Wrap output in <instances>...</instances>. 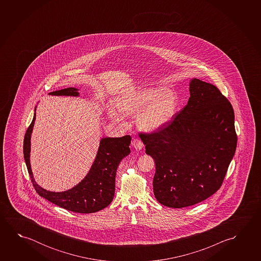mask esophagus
Returning a JSON list of instances; mask_svg holds the SVG:
<instances>
[{
    "label": "esophagus",
    "mask_w": 261,
    "mask_h": 261,
    "mask_svg": "<svg viewBox=\"0 0 261 261\" xmlns=\"http://www.w3.org/2000/svg\"><path fill=\"white\" fill-rule=\"evenodd\" d=\"M132 145L134 148H136L137 150H141L144 147V143L140 139L135 138L132 141Z\"/></svg>",
    "instance_id": "esophagus-1"
}]
</instances>
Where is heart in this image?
Returning a JSON list of instances; mask_svg holds the SVG:
<instances>
[{"label":"heart","mask_w":261,"mask_h":261,"mask_svg":"<svg viewBox=\"0 0 261 261\" xmlns=\"http://www.w3.org/2000/svg\"><path fill=\"white\" fill-rule=\"evenodd\" d=\"M116 105L123 116H136V123L140 128L154 130L175 116L178 101L170 90L153 87L123 94ZM109 115L115 123H124V117L114 110H110Z\"/></svg>","instance_id":"heart-1"}]
</instances>
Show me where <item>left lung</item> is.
Here are the masks:
<instances>
[{
	"label": "left lung",
	"mask_w": 261,
	"mask_h": 261,
	"mask_svg": "<svg viewBox=\"0 0 261 261\" xmlns=\"http://www.w3.org/2000/svg\"><path fill=\"white\" fill-rule=\"evenodd\" d=\"M186 107L153 132L139 133L155 163L154 197L181 208L217 192L235 154L234 110L216 86L194 78Z\"/></svg>",
	"instance_id": "obj_1"
}]
</instances>
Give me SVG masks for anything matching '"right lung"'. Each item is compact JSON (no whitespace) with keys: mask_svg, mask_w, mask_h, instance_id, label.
<instances>
[{"mask_svg":"<svg viewBox=\"0 0 261 261\" xmlns=\"http://www.w3.org/2000/svg\"><path fill=\"white\" fill-rule=\"evenodd\" d=\"M53 95H73L79 93L76 88L51 92ZM35 114L29 127L26 130L23 140V155L31 181L39 196L47 199L55 205L75 213H94L103 210L111 203L116 189L117 167L123 158L130 154L131 137H106L100 142L98 152L89 173L74 188L64 192H51L36 184L30 165L31 134L35 124Z\"/></svg>","mask_w":261,"mask_h":261,"instance_id":"1","label":"right lung"}]
</instances>
